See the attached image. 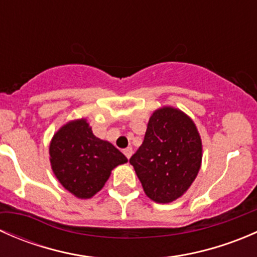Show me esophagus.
<instances>
[{"label": "esophagus", "mask_w": 257, "mask_h": 257, "mask_svg": "<svg viewBox=\"0 0 257 257\" xmlns=\"http://www.w3.org/2000/svg\"><path fill=\"white\" fill-rule=\"evenodd\" d=\"M123 153H124V155H125V157L129 159V158L132 157V154H133V149H132L131 147H128L123 150Z\"/></svg>", "instance_id": "obj_1"}]
</instances>
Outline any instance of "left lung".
Instances as JSON below:
<instances>
[{"mask_svg": "<svg viewBox=\"0 0 257 257\" xmlns=\"http://www.w3.org/2000/svg\"><path fill=\"white\" fill-rule=\"evenodd\" d=\"M203 144L193 119L178 108H158L144 141L129 159L145 195L159 204L183 196L201 167Z\"/></svg>", "mask_w": 257, "mask_h": 257, "instance_id": "left-lung-1", "label": "left lung"}]
</instances>
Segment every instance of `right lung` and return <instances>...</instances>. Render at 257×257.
Here are the masks:
<instances>
[{
    "label": "right lung",
    "mask_w": 257,
    "mask_h": 257,
    "mask_svg": "<svg viewBox=\"0 0 257 257\" xmlns=\"http://www.w3.org/2000/svg\"><path fill=\"white\" fill-rule=\"evenodd\" d=\"M52 172L66 190L90 199L104 186L115 167L128 159L112 143L97 138L85 118L67 121L49 143Z\"/></svg>",
    "instance_id": "add662e5"
}]
</instances>
